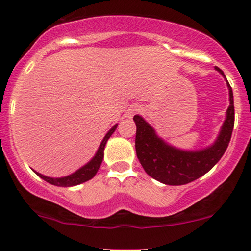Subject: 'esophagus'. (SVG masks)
Returning <instances> with one entry per match:
<instances>
[{
  "mask_svg": "<svg viewBox=\"0 0 251 251\" xmlns=\"http://www.w3.org/2000/svg\"><path fill=\"white\" fill-rule=\"evenodd\" d=\"M139 111H140L139 106L132 105L131 107H128L127 111H126V117H127V118H132V117L134 116V114H137Z\"/></svg>",
  "mask_w": 251,
  "mask_h": 251,
  "instance_id": "34e87169",
  "label": "esophagus"
}]
</instances>
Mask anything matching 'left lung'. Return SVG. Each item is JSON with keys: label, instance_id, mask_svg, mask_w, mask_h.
Returning <instances> with one entry per match:
<instances>
[{"label": "left lung", "instance_id": "left-lung-1", "mask_svg": "<svg viewBox=\"0 0 251 251\" xmlns=\"http://www.w3.org/2000/svg\"><path fill=\"white\" fill-rule=\"evenodd\" d=\"M216 71L226 77L220 68ZM230 105L226 109V120L214 144L201 150H181L170 145L157 134L155 129L142 116H134L137 125L135 152L143 169L150 177L166 185H183L194 181L209 172L220 162L231 139L235 123L234 96L229 82Z\"/></svg>", "mask_w": 251, "mask_h": 251}]
</instances>
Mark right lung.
<instances>
[{
    "instance_id": "right-lung-1",
    "label": "right lung",
    "mask_w": 251,
    "mask_h": 251,
    "mask_svg": "<svg viewBox=\"0 0 251 251\" xmlns=\"http://www.w3.org/2000/svg\"><path fill=\"white\" fill-rule=\"evenodd\" d=\"M117 126H118V124H116V125H114L113 127H112L107 132V133H106L105 137H103L101 144H100L99 149H98L96 154H94V157L92 158V159L89 160L87 164H85V165L81 166L79 170H76V171L73 172L72 175L65 176V177H60V178H53V177H47V176L39 174V172H36V171H34V172H35V174L39 176L40 178H42L43 180H46L47 183L51 184V185L63 186V188L79 185V184L85 183V181L92 179V178L97 175L98 170H99L100 165H101L102 159H103V150H105L106 143H107L109 137L113 134V132L116 131Z\"/></svg>"
}]
</instances>
